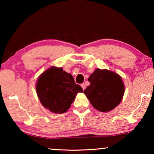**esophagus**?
<instances>
[{
    "label": "esophagus",
    "instance_id": "obj_1",
    "mask_svg": "<svg viewBox=\"0 0 154 154\" xmlns=\"http://www.w3.org/2000/svg\"><path fill=\"white\" fill-rule=\"evenodd\" d=\"M81 87H82V88H83V90H84L85 89V83H82L81 84Z\"/></svg>",
    "mask_w": 154,
    "mask_h": 154
}]
</instances>
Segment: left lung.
Listing matches in <instances>:
<instances>
[{
  "label": "left lung",
  "mask_w": 154,
  "mask_h": 154,
  "mask_svg": "<svg viewBox=\"0 0 154 154\" xmlns=\"http://www.w3.org/2000/svg\"><path fill=\"white\" fill-rule=\"evenodd\" d=\"M90 85L84 90L94 108L107 112L121 102L125 88L122 79L116 73L97 69L88 79Z\"/></svg>",
  "instance_id": "left-lung-1"
}]
</instances>
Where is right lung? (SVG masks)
I'll return each instance as SVG.
<instances>
[{"label":"right lung","mask_w":154,"mask_h":154,"mask_svg":"<svg viewBox=\"0 0 154 154\" xmlns=\"http://www.w3.org/2000/svg\"><path fill=\"white\" fill-rule=\"evenodd\" d=\"M83 91L71 74L54 66L42 73L36 83L37 94L41 104L55 113L66 112L78 92Z\"/></svg>","instance_id":"add662e5"}]
</instances>
